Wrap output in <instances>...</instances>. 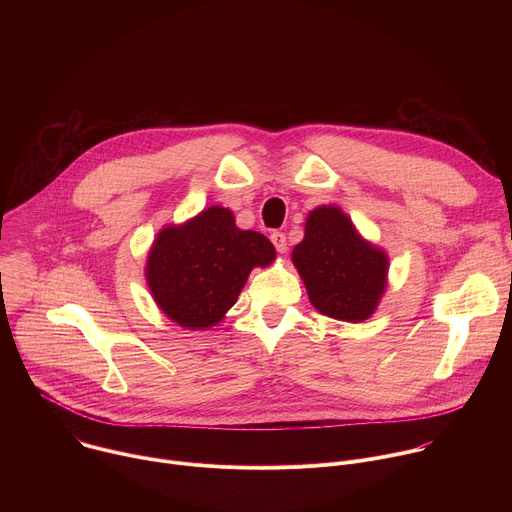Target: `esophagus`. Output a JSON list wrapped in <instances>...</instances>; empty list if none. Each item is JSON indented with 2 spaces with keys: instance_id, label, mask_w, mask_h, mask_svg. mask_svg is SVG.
<instances>
[{
  "instance_id": "esophagus-1",
  "label": "esophagus",
  "mask_w": 512,
  "mask_h": 512,
  "mask_svg": "<svg viewBox=\"0 0 512 512\" xmlns=\"http://www.w3.org/2000/svg\"><path fill=\"white\" fill-rule=\"evenodd\" d=\"M271 243L275 245L277 253H285V251H287V239H285V235H283V233L273 231V233H271Z\"/></svg>"
}]
</instances>
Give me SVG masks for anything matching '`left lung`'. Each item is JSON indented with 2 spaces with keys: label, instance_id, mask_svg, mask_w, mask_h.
I'll use <instances>...</instances> for the list:
<instances>
[{
  "label": "left lung",
  "instance_id": "obj_1",
  "mask_svg": "<svg viewBox=\"0 0 512 512\" xmlns=\"http://www.w3.org/2000/svg\"><path fill=\"white\" fill-rule=\"evenodd\" d=\"M312 306L334 320H367L387 285V255L360 239L336 206L310 212L306 237L291 253Z\"/></svg>",
  "mask_w": 512,
  "mask_h": 512
}]
</instances>
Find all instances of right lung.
Listing matches in <instances>:
<instances>
[{
    "label": "right lung",
    "instance_id": "add662e5",
    "mask_svg": "<svg viewBox=\"0 0 512 512\" xmlns=\"http://www.w3.org/2000/svg\"><path fill=\"white\" fill-rule=\"evenodd\" d=\"M275 259L271 241L241 231L223 206H210L182 227L164 229L145 277L160 310L192 330L221 322L237 302L253 267Z\"/></svg>",
    "mask_w": 512,
    "mask_h": 512
}]
</instances>
